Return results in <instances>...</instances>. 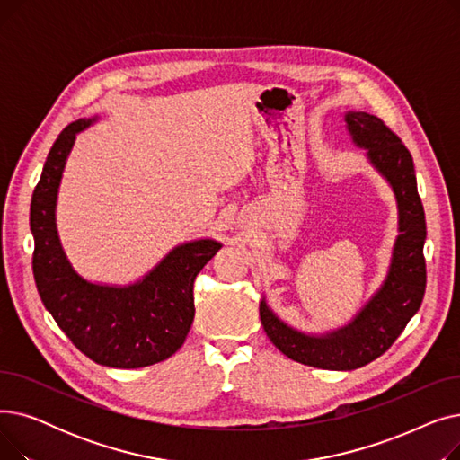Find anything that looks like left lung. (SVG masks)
I'll use <instances>...</instances> for the list:
<instances>
[{"instance_id": "1", "label": "left lung", "mask_w": 460, "mask_h": 460, "mask_svg": "<svg viewBox=\"0 0 460 460\" xmlns=\"http://www.w3.org/2000/svg\"><path fill=\"white\" fill-rule=\"evenodd\" d=\"M345 120L352 141L367 149L369 162L390 182L397 199L399 236L388 276L350 324L324 335L302 333L278 319L264 300L259 305L264 332L285 356L304 366L332 371L367 366L388 350L416 315L427 283L423 257L427 226L412 155L382 119L366 111H349Z\"/></svg>"}]
</instances>
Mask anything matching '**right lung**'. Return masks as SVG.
I'll return each mask as SVG.
<instances>
[{"instance_id": "obj_1", "label": "right lung", "mask_w": 460, "mask_h": 460, "mask_svg": "<svg viewBox=\"0 0 460 460\" xmlns=\"http://www.w3.org/2000/svg\"><path fill=\"white\" fill-rule=\"evenodd\" d=\"M94 120L70 123L44 162L30 210L33 276L44 307L80 352L106 367H147L182 347L196 315L193 279L222 244L212 238L181 244L125 287L91 283L72 269L56 229V201L76 134Z\"/></svg>"}]
</instances>
